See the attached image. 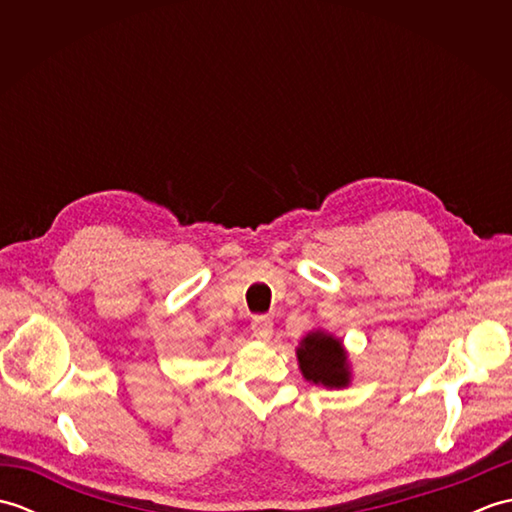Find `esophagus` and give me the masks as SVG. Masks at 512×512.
<instances>
[{"label":"esophagus","instance_id":"34e87169","mask_svg":"<svg viewBox=\"0 0 512 512\" xmlns=\"http://www.w3.org/2000/svg\"><path fill=\"white\" fill-rule=\"evenodd\" d=\"M250 330H253V336L257 341H270L273 339V332H275V328H273V319L270 317H255L253 319V323H250Z\"/></svg>","mask_w":512,"mask_h":512}]
</instances>
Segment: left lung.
<instances>
[{"label":"left lung","instance_id":"8db88e82","mask_svg":"<svg viewBox=\"0 0 512 512\" xmlns=\"http://www.w3.org/2000/svg\"><path fill=\"white\" fill-rule=\"evenodd\" d=\"M301 376L325 389H345L352 385V363L343 341L323 328L310 330L297 345Z\"/></svg>","mask_w":512,"mask_h":512}]
</instances>
